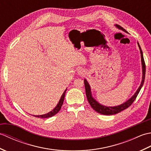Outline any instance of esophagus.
<instances>
[{
  "label": "esophagus",
  "mask_w": 151,
  "mask_h": 151,
  "mask_svg": "<svg viewBox=\"0 0 151 151\" xmlns=\"http://www.w3.org/2000/svg\"><path fill=\"white\" fill-rule=\"evenodd\" d=\"M83 72H84V70H83L82 69H79L78 70V73L79 74H82Z\"/></svg>",
  "instance_id": "obj_1"
}]
</instances>
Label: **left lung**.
I'll list each match as a JSON object with an SVG mask.
<instances>
[{
  "label": "left lung",
  "instance_id": "1",
  "mask_svg": "<svg viewBox=\"0 0 151 151\" xmlns=\"http://www.w3.org/2000/svg\"><path fill=\"white\" fill-rule=\"evenodd\" d=\"M115 26H116L118 28H119V29L123 30L124 32H127V30H125L123 27H121V26H119V25L115 24ZM137 44H138V46H139V50H140V52H141V57H142V69H143L142 81V83H141V85L139 87V88L137 89V91L135 93V94H134L132 97L129 99V100H128L127 102H125L124 103L122 104L119 106H114V107L104 106H103V105L99 104V102H97L92 97L91 93L90 86H89L87 81H86V79L84 80L86 93V97H87V99H88V101L89 102V104H90V106H91V108L93 109L95 111L98 112V113L101 114H103V115H108L118 114L123 110H125V109H127V108H129L130 106L132 105L134 101L136 100V99L137 97V95H138V93H139L140 89H142V86L143 85L144 81H145V61H144V58H143V52L142 50V49H141L139 43H137Z\"/></svg>",
  "mask_w": 151,
  "mask_h": 151
}]
</instances>
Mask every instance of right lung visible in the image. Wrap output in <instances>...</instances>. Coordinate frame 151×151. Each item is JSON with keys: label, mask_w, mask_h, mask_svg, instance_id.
I'll use <instances>...</instances> for the list:
<instances>
[{"label": "right lung", "mask_w": 151, "mask_h": 151, "mask_svg": "<svg viewBox=\"0 0 151 151\" xmlns=\"http://www.w3.org/2000/svg\"><path fill=\"white\" fill-rule=\"evenodd\" d=\"M66 90H67V89H65V91L63 92V95H62V97H61V98H60V100L58 102V104H57V106L55 107V108L54 109V110H52V111L49 112V113L46 114L41 115H34V116L37 117H40V118H48V117H52V116H54V115H56L58 113V112L60 110L61 108H62V106L63 103L64 98H65V95Z\"/></svg>", "instance_id": "right-lung-1"}]
</instances>
